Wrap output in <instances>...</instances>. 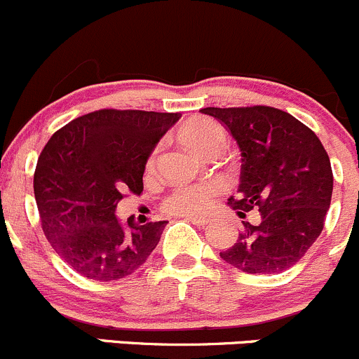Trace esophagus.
<instances>
[{
  "mask_svg": "<svg viewBox=\"0 0 359 359\" xmlns=\"http://www.w3.org/2000/svg\"><path fill=\"white\" fill-rule=\"evenodd\" d=\"M187 220L189 222H192V224L194 225H198V227H206V225L210 224L208 220H206V218H196V217H187Z\"/></svg>",
  "mask_w": 359,
  "mask_h": 359,
  "instance_id": "34e87169",
  "label": "esophagus"
}]
</instances>
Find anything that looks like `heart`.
Wrapping results in <instances>:
<instances>
[{
  "label": "heart",
  "mask_w": 359,
  "mask_h": 359,
  "mask_svg": "<svg viewBox=\"0 0 359 359\" xmlns=\"http://www.w3.org/2000/svg\"><path fill=\"white\" fill-rule=\"evenodd\" d=\"M177 137L189 146L191 149L215 156L224 149L225 130L217 120L210 116H192L187 118L182 126L177 129ZM156 163V153L148 158L146 167L153 170ZM222 187L218 184H196V186L177 187L172 191L161 203L165 213L173 217H203V215L213 206L215 198L220 194Z\"/></svg>",
  "instance_id": "obj_1"
}]
</instances>
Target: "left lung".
<instances>
[{
  "instance_id": "obj_1",
  "label": "left lung",
  "mask_w": 359,
  "mask_h": 359,
  "mask_svg": "<svg viewBox=\"0 0 359 359\" xmlns=\"http://www.w3.org/2000/svg\"><path fill=\"white\" fill-rule=\"evenodd\" d=\"M220 120L241 149L239 196L229 205L244 222L222 259L246 273H280L296 265L322 233L334 175L329 154L309 127L273 107L203 108Z\"/></svg>"
}]
</instances>
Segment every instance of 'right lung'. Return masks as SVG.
I'll list each match as a JSON object with an SVG mask.
<instances>
[{"instance_id": "right-lung-1", "label": "right lung", "mask_w": 359, "mask_h": 359, "mask_svg": "<svg viewBox=\"0 0 359 359\" xmlns=\"http://www.w3.org/2000/svg\"><path fill=\"white\" fill-rule=\"evenodd\" d=\"M180 113L90 111L51 135L34 172L41 227L60 258L100 282L134 273L160 243L167 220L120 224L116 205L141 194L151 151Z\"/></svg>"}]
</instances>
